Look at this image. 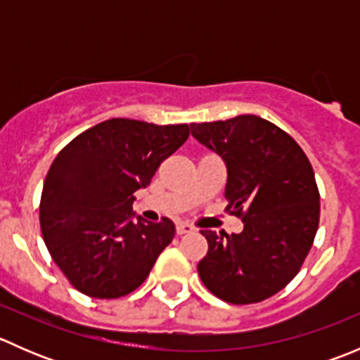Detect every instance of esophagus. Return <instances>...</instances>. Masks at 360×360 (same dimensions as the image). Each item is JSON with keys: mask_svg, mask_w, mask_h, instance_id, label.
I'll return each instance as SVG.
<instances>
[{"mask_svg": "<svg viewBox=\"0 0 360 360\" xmlns=\"http://www.w3.org/2000/svg\"><path fill=\"white\" fill-rule=\"evenodd\" d=\"M176 231L177 235H184V233H193L195 228L191 226L190 223H177L176 224Z\"/></svg>", "mask_w": 360, "mask_h": 360, "instance_id": "1", "label": "esophagus"}]
</instances>
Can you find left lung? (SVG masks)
<instances>
[{
  "label": "left lung",
  "mask_w": 360,
  "mask_h": 360,
  "mask_svg": "<svg viewBox=\"0 0 360 360\" xmlns=\"http://www.w3.org/2000/svg\"><path fill=\"white\" fill-rule=\"evenodd\" d=\"M191 136L226 165L224 198L242 216V233L203 230L209 250L198 275L223 301L249 304L296 277L319 228L314 169L296 141L256 115L191 123Z\"/></svg>",
  "instance_id": "8db88e82"
}]
</instances>
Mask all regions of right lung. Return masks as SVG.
Instances as JSON below:
<instances>
[{
	"label": "right lung",
	"mask_w": 360,
	"mask_h": 360,
	"mask_svg": "<svg viewBox=\"0 0 360 360\" xmlns=\"http://www.w3.org/2000/svg\"><path fill=\"white\" fill-rule=\"evenodd\" d=\"M190 127L111 118L71 141L43 183L39 224L50 256L79 292L99 300L139 288L172 242L163 217L136 216L134 193L183 146Z\"/></svg>",
	"instance_id": "obj_1"
}]
</instances>
